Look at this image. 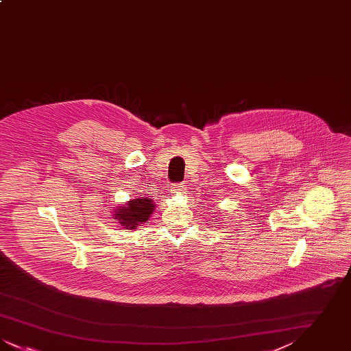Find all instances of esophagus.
Masks as SVG:
<instances>
[{
	"label": "esophagus",
	"mask_w": 351,
	"mask_h": 351,
	"mask_svg": "<svg viewBox=\"0 0 351 351\" xmlns=\"http://www.w3.org/2000/svg\"><path fill=\"white\" fill-rule=\"evenodd\" d=\"M184 191H185L184 184H173L171 186V193H173V195H183Z\"/></svg>",
	"instance_id": "obj_1"
}]
</instances>
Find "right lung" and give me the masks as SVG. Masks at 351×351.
<instances>
[{
	"label": "right lung",
	"instance_id": "add662e5",
	"mask_svg": "<svg viewBox=\"0 0 351 351\" xmlns=\"http://www.w3.org/2000/svg\"><path fill=\"white\" fill-rule=\"evenodd\" d=\"M155 212V204L149 197H135L113 209V218L125 230H135L138 226L149 221Z\"/></svg>",
	"mask_w": 351,
	"mask_h": 351
}]
</instances>
